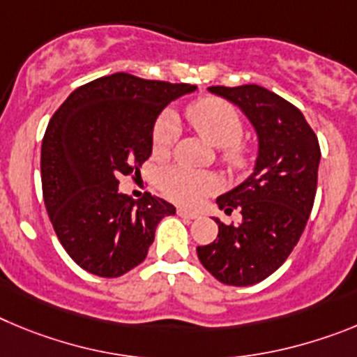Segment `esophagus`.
Here are the masks:
<instances>
[{
	"instance_id": "esophagus-1",
	"label": "esophagus",
	"mask_w": 357,
	"mask_h": 357,
	"mask_svg": "<svg viewBox=\"0 0 357 357\" xmlns=\"http://www.w3.org/2000/svg\"><path fill=\"white\" fill-rule=\"evenodd\" d=\"M178 215L181 218H185V220H194V218H197V213H192V211L185 210V208H178Z\"/></svg>"
}]
</instances>
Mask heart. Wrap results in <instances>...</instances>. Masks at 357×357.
<instances>
[{
    "mask_svg": "<svg viewBox=\"0 0 357 357\" xmlns=\"http://www.w3.org/2000/svg\"><path fill=\"white\" fill-rule=\"evenodd\" d=\"M186 123L190 124L202 139L218 147L220 162L231 169L240 171L249 163V146L242 140L243 119L240 112L220 98H202L190 102L183 112ZM178 137V126L171 114L156 119L151 135L153 153L165 156L172 149ZM160 188L171 201L181 206L195 208L204 197L215 190L213 176L202 171H192L183 165L167 167L160 172Z\"/></svg>",
    "mask_w": 357,
    "mask_h": 357,
    "instance_id": "1",
    "label": "heart"
}]
</instances>
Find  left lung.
I'll return each mask as SVG.
<instances>
[{
	"label": "left lung",
	"instance_id": "1",
	"mask_svg": "<svg viewBox=\"0 0 357 357\" xmlns=\"http://www.w3.org/2000/svg\"><path fill=\"white\" fill-rule=\"evenodd\" d=\"M242 108L258 133L255 172L217 197L224 213L238 210L242 222L218 218L217 238L197 247L199 261L224 284L249 287L287 261L311 213L319 179V139L297 107L259 85L210 86Z\"/></svg>",
	"mask_w": 357,
	"mask_h": 357
}]
</instances>
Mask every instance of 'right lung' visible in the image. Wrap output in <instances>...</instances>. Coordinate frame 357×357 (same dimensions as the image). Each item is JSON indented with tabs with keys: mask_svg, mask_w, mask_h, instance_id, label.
Here are the masks:
<instances>
[{
	"mask_svg": "<svg viewBox=\"0 0 357 357\" xmlns=\"http://www.w3.org/2000/svg\"><path fill=\"white\" fill-rule=\"evenodd\" d=\"M188 83L153 82L115 73L78 86L54 112L40 153L43 194L67 255L99 278H119L146 259L171 202L119 192L121 176L140 174L151 156L160 112Z\"/></svg>",
	"mask_w": 357,
	"mask_h": 357,
	"instance_id": "obj_1",
	"label": "right lung"
}]
</instances>
